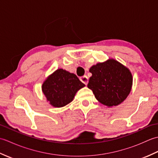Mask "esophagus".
<instances>
[{"label":"esophagus","instance_id":"1","mask_svg":"<svg viewBox=\"0 0 158 158\" xmlns=\"http://www.w3.org/2000/svg\"><path fill=\"white\" fill-rule=\"evenodd\" d=\"M80 80H81V81L83 83H85V85H87L88 83V77H87L86 75H84V76H83V77H81V78H80Z\"/></svg>","mask_w":158,"mask_h":158}]
</instances>
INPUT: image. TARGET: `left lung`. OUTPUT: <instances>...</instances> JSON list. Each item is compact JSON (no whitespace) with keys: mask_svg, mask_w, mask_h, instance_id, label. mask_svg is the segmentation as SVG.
I'll list each match as a JSON object with an SVG mask.
<instances>
[{"mask_svg":"<svg viewBox=\"0 0 158 158\" xmlns=\"http://www.w3.org/2000/svg\"><path fill=\"white\" fill-rule=\"evenodd\" d=\"M92 77L88 88L96 98L109 107L125 100L132 89V75L130 70L114 59L98 63L89 69Z\"/></svg>","mask_w":158,"mask_h":158,"instance_id":"left-lung-1","label":"left lung"}]
</instances>
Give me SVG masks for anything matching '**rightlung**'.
I'll use <instances>...</instances> for the list:
<instances>
[{"label": "right lung", "instance_id": "right-lung-1", "mask_svg": "<svg viewBox=\"0 0 158 158\" xmlns=\"http://www.w3.org/2000/svg\"><path fill=\"white\" fill-rule=\"evenodd\" d=\"M84 86L75 74L60 69L45 79L42 91L50 105L62 107L72 102L77 92Z\"/></svg>", "mask_w": 158, "mask_h": 158}]
</instances>
